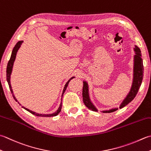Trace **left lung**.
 Instances as JSON below:
<instances>
[{"label": "left lung", "mask_w": 151, "mask_h": 151, "mask_svg": "<svg viewBox=\"0 0 151 151\" xmlns=\"http://www.w3.org/2000/svg\"><path fill=\"white\" fill-rule=\"evenodd\" d=\"M134 51L135 52V55L133 58V78L132 85L129 89V92L127 93L126 96L124 99L122 100V103H120L119 106V109H122L125 107L126 105L129 104L133 99L135 98V96L139 91V89L143 81V60L141 58V53L139 48L136 45H135L134 48ZM82 97H83V101L85 105L93 111L97 112L98 110L93 105L92 101H91L89 92V85L87 81H83V89H82ZM119 108L113 107L109 109H105V110L100 111L103 113H109L112 112L117 111Z\"/></svg>", "instance_id": "8db88e82"}]
</instances>
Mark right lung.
I'll use <instances>...</instances> for the list:
<instances>
[{
  "label": "right lung",
  "mask_w": 151,
  "mask_h": 151,
  "mask_svg": "<svg viewBox=\"0 0 151 151\" xmlns=\"http://www.w3.org/2000/svg\"><path fill=\"white\" fill-rule=\"evenodd\" d=\"M23 42V40H20L19 41V42H17V44L15 45L14 48L12 50V54H11V57H10V60H9L8 63V65H7V68H6V80H7V82L8 83V85H9V88H10V90L12 92V94L13 96V97L14 99L16 100V101H17V99L16 98V97H15L14 94V92H13V90H12V86H11V83H10V78H11V75H12V69H13V66H14V61H15V60H16V55H17V52H18V50L19 49V48L21 47V46H22V43ZM75 76H72L71 78H70L69 81H68L67 82L65 85V86L63 88V92H62V94H61V103H60V106H59L58 109L56 110V111H55L54 113H51V114H40V113H36V112L35 111H32L31 110H30V109H29L27 108H26L25 107H23V108L25 109L26 111H29V113H32V114L34 115H36V116H44V117H50V116H57V115L60 113L61 112V107H62V98H63V93H65V91L66 89H67V87L68 84H69V82H70V81L71 79L75 78ZM17 103H19V104L20 105H22L20 104V103L17 101Z\"/></svg>",
  "instance_id": "add662e5"
}]
</instances>
